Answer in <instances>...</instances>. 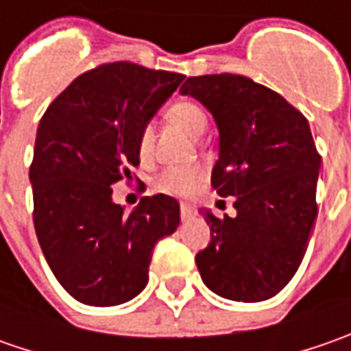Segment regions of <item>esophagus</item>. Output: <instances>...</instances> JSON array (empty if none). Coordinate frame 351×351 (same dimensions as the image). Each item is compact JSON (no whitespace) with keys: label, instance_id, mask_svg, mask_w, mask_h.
Here are the masks:
<instances>
[{"label":"esophagus","instance_id":"34e87169","mask_svg":"<svg viewBox=\"0 0 351 351\" xmlns=\"http://www.w3.org/2000/svg\"><path fill=\"white\" fill-rule=\"evenodd\" d=\"M193 217V209L189 205H182V221H187Z\"/></svg>","mask_w":351,"mask_h":351}]
</instances>
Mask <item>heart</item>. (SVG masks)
I'll use <instances>...</instances> for the list:
<instances>
[{
    "instance_id": "1",
    "label": "heart",
    "mask_w": 351,
    "mask_h": 351,
    "mask_svg": "<svg viewBox=\"0 0 351 351\" xmlns=\"http://www.w3.org/2000/svg\"><path fill=\"white\" fill-rule=\"evenodd\" d=\"M168 117L185 128L189 134H201L207 127V115L205 111L193 101H178L169 107ZM138 156L142 160L150 158L152 154V144H154V127L150 123H146L138 132ZM205 182V169L199 166H176V168L164 169L158 180L156 187L162 193L176 197H189L195 193L201 187V183Z\"/></svg>"
}]
</instances>
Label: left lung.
Instances as JSON below:
<instances>
[{"label": "left lung", "instance_id": "8db88e82", "mask_svg": "<svg viewBox=\"0 0 351 351\" xmlns=\"http://www.w3.org/2000/svg\"><path fill=\"white\" fill-rule=\"evenodd\" d=\"M180 91L215 117L210 185L234 197L236 217L199 210L210 228L209 246L195 256L201 279L230 301L271 299L297 274L318 215L320 154L308 121L246 75H193Z\"/></svg>", "mask_w": 351, "mask_h": 351}]
</instances>
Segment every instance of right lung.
<instances>
[{
    "instance_id": "obj_1",
    "label": "right lung",
    "mask_w": 351,
    "mask_h": 351,
    "mask_svg": "<svg viewBox=\"0 0 351 351\" xmlns=\"http://www.w3.org/2000/svg\"><path fill=\"white\" fill-rule=\"evenodd\" d=\"M183 74L107 62L77 75L36 128L33 223L54 277L75 301L113 306L148 283L158 240L180 226L173 197H142L125 215L113 187L141 164L138 132Z\"/></svg>"
}]
</instances>
